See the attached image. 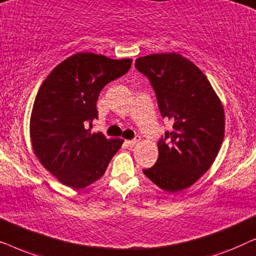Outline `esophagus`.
<instances>
[{
	"instance_id": "34e87169",
	"label": "esophagus",
	"mask_w": 256,
	"mask_h": 256,
	"mask_svg": "<svg viewBox=\"0 0 256 256\" xmlns=\"http://www.w3.org/2000/svg\"><path fill=\"white\" fill-rule=\"evenodd\" d=\"M141 141V136H135L134 140H129V141H126V144L128 146H134L135 144H138V143Z\"/></svg>"
}]
</instances>
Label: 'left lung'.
Masks as SVG:
<instances>
[{"mask_svg":"<svg viewBox=\"0 0 256 256\" xmlns=\"http://www.w3.org/2000/svg\"><path fill=\"white\" fill-rule=\"evenodd\" d=\"M135 68L149 79L163 118L172 122L157 143L158 158L143 174L157 186L178 192L210 169L225 134V113L206 76L178 54L138 58Z\"/></svg>","mask_w":256,"mask_h":256,"instance_id":"1","label":"left lung"}]
</instances>
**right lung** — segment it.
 I'll return each mask as SVG.
<instances>
[{
	"mask_svg": "<svg viewBox=\"0 0 256 256\" xmlns=\"http://www.w3.org/2000/svg\"><path fill=\"white\" fill-rule=\"evenodd\" d=\"M132 59L79 52L42 84L30 118L32 149L45 169L66 186L84 188L102 177L124 140L90 132L104 86L129 71Z\"/></svg>",
	"mask_w": 256,
	"mask_h": 256,
	"instance_id": "right-lung-1",
	"label": "right lung"
}]
</instances>
